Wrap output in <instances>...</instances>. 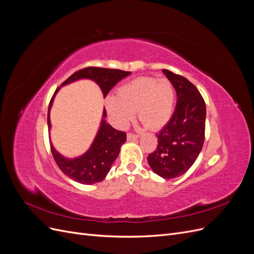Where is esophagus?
<instances>
[{
    "label": "esophagus",
    "mask_w": 254,
    "mask_h": 254,
    "mask_svg": "<svg viewBox=\"0 0 254 254\" xmlns=\"http://www.w3.org/2000/svg\"><path fill=\"white\" fill-rule=\"evenodd\" d=\"M137 137H139V135L135 134V133H132V132H129V133L127 134V140H128V141L135 140V139H137Z\"/></svg>",
    "instance_id": "esophagus-1"
}]
</instances>
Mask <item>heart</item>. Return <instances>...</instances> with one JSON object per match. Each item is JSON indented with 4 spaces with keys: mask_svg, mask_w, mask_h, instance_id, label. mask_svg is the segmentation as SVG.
Listing matches in <instances>:
<instances>
[{
    "mask_svg": "<svg viewBox=\"0 0 254 254\" xmlns=\"http://www.w3.org/2000/svg\"><path fill=\"white\" fill-rule=\"evenodd\" d=\"M175 105V88L166 79L136 78L108 97L106 107L118 127H125L137 111V119L148 129H159L171 120Z\"/></svg>",
    "mask_w": 254,
    "mask_h": 254,
    "instance_id": "heart-1",
    "label": "heart"
}]
</instances>
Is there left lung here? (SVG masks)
<instances>
[{"mask_svg":"<svg viewBox=\"0 0 254 254\" xmlns=\"http://www.w3.org/2000/svg\"><path fill=\"white\" fill-rule=\"evenodd\" d=\"M162 72L176 90L177 105L171 120L157 133L158 146L147 161L153 173L173 179L186 174L202 149L206 110L193 83L165 68Z\"/></svg>","mask_w":254,"mask_h":254,"instance_id":"left-lung-1","label":"left lung"}]
</instances>
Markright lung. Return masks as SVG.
<instances>
[{"mask_svg": "<svg viewBox=\"0 0 254 254\" xmlns=\"http://www.w3.org/2000/svg\"><path fill=\"white\" fill-rule=\"evenodd\" d=\"M128 75H130V72L115 70V68L89 66L81 68V70L72 74L70 77L61 83V87L78 79H91L98 84L99 88L102 89L104 97H106L115 84ZM59 88L54 93L49 106V129H51L50 111L53 105L54 96H55ZM106 117L107 112L106 109H104L101 126H99L93 143H92L89 150L78 158L67 159L60 155L51 144L52 155L58 167L65 176L76 182L81 184H93L103 181L106 178L107 174L109 173L115 159L118 158L121 146L126 142V132L114 129L105 121Z\"/></svg>", "mask_w": 254, "mask_h": 254, "instance_id": "right-lung-1", "label": "right lung"}]
</instances>
